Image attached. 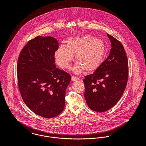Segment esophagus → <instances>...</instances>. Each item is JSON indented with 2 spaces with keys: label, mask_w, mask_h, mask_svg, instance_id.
<instances>
[{
  "label": "esophagus",
  "mask_w": 146,
  "mask_h": 146,
  "mask_svg": "<svg viewBox=\"0 0 146 146\" xmlns=\"http://www.w3.org/2000/svg\"><path fill=\"white\" fill-rule=\"evenodd\" d=\"M71 80L72 82H76V81H78V80H79V79L77 77H75V76H72L71 77Z\"/></svg>",
  "instance_id": "1"
}]
</instances>
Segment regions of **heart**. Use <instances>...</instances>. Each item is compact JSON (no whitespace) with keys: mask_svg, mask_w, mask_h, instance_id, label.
<instances>
[{"mask_svg":"<svg viewBox=\"0 0 146 146\" xmlns=\"http://www.w3.org/2000/svg\"><path fill=\"white\" fill-rule=\"evenodd\" d=\"M106 53L104 42L92 35H86L68 38L66 45H60L55 51L54 58L59 66L67 68L75 55L78 62L73 70L79 74L84 70L87 72L98 70L104 61Z\"/></svg>","mask_w":146,"mask_h":146,"instance_id":"b5f03b06","label":"heart"}]
</instances>
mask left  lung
Returning a JSON list of instances; mask_svg holds the SVG:
<instances>
[{
  "mask_svg": "<svg viewBox=\"0 0 146 146\" xmlns=\"http://www.w3.org/2000/svg\"><path fill=\"white\" fill-rule=\"evenodd\" d=\"M111 42L108 57L93 74L85 77L84 97L88 107L105 112L120 100L128 79V62L122 44L107 34Z\"/></svg>",
  "mask_w": 146,
  "mask_h": 146,
  "instance_id": "1",
  "label": "left lung"
}]
</instances>
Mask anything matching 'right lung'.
I'll list each match as a JSON object with an SVG mask.
<instances>
[{
	"mask_svg": "<svg viewBox=\"0 0 146 146\" xmlns=\"http://www.w3.org/2000/svg\"><path fill=\"white\" fill-rule=\"evenodd\" d=\"M57 40L52 36H38L21 50L17 65L21 97L35 113L52 118L62 112L65 93L71 81L69 74L58 68L54 52Z\"/></svg>",
	"mask_w": 146,
	"mask_h": 146,
	"instance_id": "right-lung-1",
	"label": "right lung"
}]
</instances>
